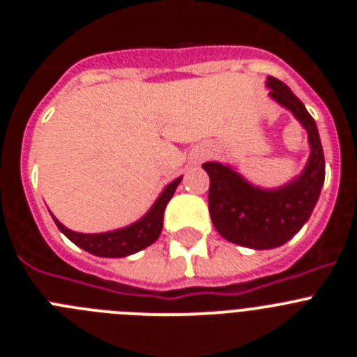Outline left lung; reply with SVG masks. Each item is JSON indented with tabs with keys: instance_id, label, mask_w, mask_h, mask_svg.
Here are the masks:
<instances>
[{
	"instance_id": "1",
	"label": "left lung",
	"mask_w": 357,
	"mask_h": 357,
	"mask_svg": "<svg viewBox=\"0 0 357 357\" xmlns=\"http://www.w3.org/2000/svg\"><path fill=\"white\" fill-rule=\"evenodd\" d=\"M270 96L289 109L307 130L311 155L304 172L277 189L255 188L238 172L220 162H206L211 178L209 213L213 225L227 241L268 250L284 245L309 220L326 181V159L314 119L284 82L266 78Z\"/></svg>"
}]
</instances>
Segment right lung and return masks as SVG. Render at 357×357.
I'll list each match as a JSON object with an SVG mask.
<instances>
[{
  "instance_id": "obj_1",
  "label": "right lung",
  "mask_w": 357,
  "mask_h": 357,
  "mask_svg": "<svg viewBox=\"0 0 357 357\" xmlns=\"http://www.w3.org/2000/svg\"><path fill=\"white\" fill-rule=\"evenodd\" d=\"M181 181L182 176H178L176 181L166 185L155 204L151 206V209L141 220L128 227H123V229L102 232V234H82V232L69 230L55 216H53V222L56 223L59 230L66 238L71 239L77 247L84 248L89 254L100 255V257H127V255L143 250V248L150 247L151 243L157 241L160 230H162L164 209L168 206V202L172 200Z\"/></svg>"
}]
</instances>
